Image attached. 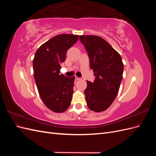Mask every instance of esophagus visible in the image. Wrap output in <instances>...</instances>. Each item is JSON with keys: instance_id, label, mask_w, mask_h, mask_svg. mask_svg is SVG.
I'll return each mask as SVG.
<instances>
[{"instance_id": "obj_1", "label": "esophagus", "mask_w": 156, "mask_h": 156, "mask_svg": "<svg viewBox=\"0 0 156 156\" xmlns=\"http://www.w3.org/2000/svg\"><path fill=\"white\" fill-rule=\"evenodd\" d=\"M79 80H81V79L77 77H75V81H79Z\"/></svg>"}]
</instances>
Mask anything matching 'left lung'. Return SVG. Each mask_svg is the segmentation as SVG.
<instances>
[{
	"label": "left lung",
	"mask_w": 156,
	"mask_h": 156,
	"mask_svg": "<svg viewBox=\"0 0 156 156\" xmlns=\"http://www.w3.org/2000/svg\"><path fill=\"white\" fill-rule=\"evenodd\" d=\"M90 58V66L96 76L94 83L87 81L84 90L87 106L97 112L107 110L119 91L124 71L121 56L102 37L79 36Z\"/></svg>",
	"instance_id": "1"
}]
</instances>
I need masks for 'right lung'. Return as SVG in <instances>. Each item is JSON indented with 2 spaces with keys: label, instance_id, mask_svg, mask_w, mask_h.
Segmentation results:
<instances>
[{
  "label": "right lung",
  "instance_id": "right-lung-1",
  "mask_svg": "<svg viewBox=\"0 0 156 156\" xmlns=\"http://www.w3.org/2000/svg\"><path fill=\"white\" fill-rule=\"evenodd\" d=\"M79 38L78 35L55 36L42 44L33 59L34 77L40 96L45 106L55 112H63L70 105L75 77L60 74V64L67 51Z\"/></svg>",
  "mask_w": 156,
  "mask_h": 156
}]
</instances>
